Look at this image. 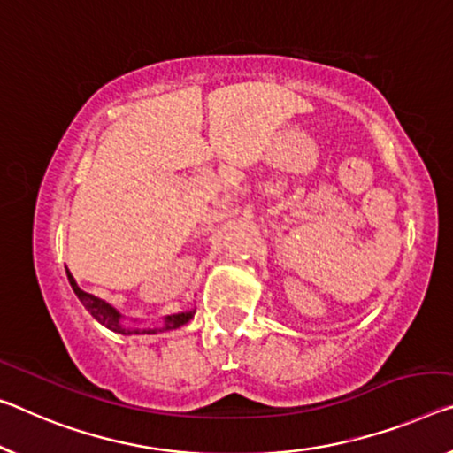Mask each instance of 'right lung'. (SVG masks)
Returning a JSON list of instances; mask_svg holds the SVG:
<instances>
[{
    "label": "right lung",
    "instance_id": "right-lung-1",
    "mask_svg": "<svg viewBox=\"0 0 453 453\" xmlns=\"http://www.w3.org/2000/svg\"><path fill=\"white\" fill-rule=\"evenodd\" d=\"M66 277H68V283H71V288L76 294V297L81 299V303L85 305V310L88 311V314L93 316L96 322L105 326V328H109L111 332L123 334V336H142V334H157V332L176 330V328H180V326H184L186 322H190V318L196 314V310H188V311H178V314H172V316H164V322H162V326H157V328H145L139 319H131V322L127 324L125 322V316L121 314V311L115 310L113 305L105 302V299L82 291L68 269H66Z\"/></svg>",
    "mask_w": 453,
    "mask_h": 453
}]
</instances>
